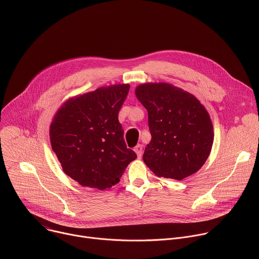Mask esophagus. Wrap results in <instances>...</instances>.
Instances as JSON below:
<instances>
[{
    "label": "esophagus",
    "mask_w": 259,
    "mask_h": 259,
    "mask_svg": "<svg viewBox=\"0 0 259 259\" xmlns=\"http://www.w3.org/2000/svg\"><path fill=\"white\" fill-rule=\"evenodd\" d=\"M134 152L136 153V155H137L138 158H141V156H142V145H141V144H137V145L134 147Z\"/></svg>",
    "instance_id": "34e87169"
}]
</instances>
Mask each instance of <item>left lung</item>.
Returning a JSON list of instances; mask_svg holds the SVG:
<instances>
[{"instance_id": "obj_1", "label": "left lung", "mask_w": 259, "mask_h": 259, "mask_svg": "<svg viewBox=\"0 0 259 259\" xmlns=\"http://www.w3.org/2000/svg\"><path fill=\"white\" fill-rule=\"evenodd\" d=\"M137 99L149 114L152 135L143 162L157 176L181 180L201 169L214 138L205 106L188 91L168 83L136 87Z\"/></svg>"}]
</instances>
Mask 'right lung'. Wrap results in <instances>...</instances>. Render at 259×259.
I'll return each instance as SVG.
<instances>
[{
  "instance_id": "obj_1",
  "label": "right lung",
  "mask_w": 259,
  "mask_h": 259,
  "mask_svg": "<svg viewBox=\"0 0 259 259\" xmlns=\"http://www.w3.org/2000/svg\"><path fill=\"white\" fill-rule=\"evenodd\" d=\"M129 89L110 85L71 97L52 120V150L63 172L83 187L112 188L137 157L126 146L118 119Z\"/></svg>"
}]
</instances>
